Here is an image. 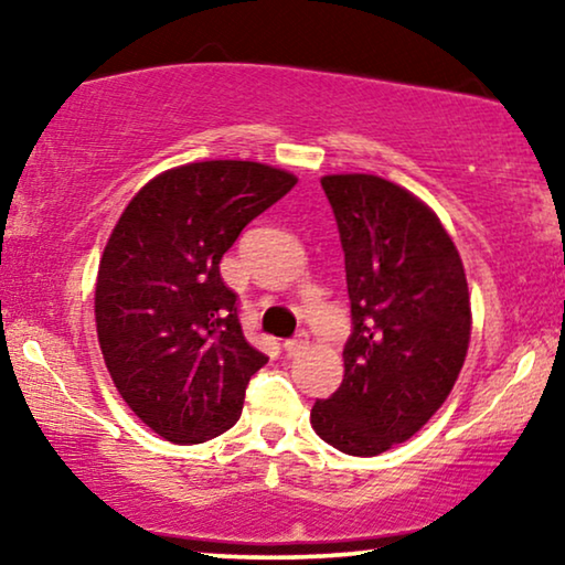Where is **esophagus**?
<instances>
[{
    "label": "esophagus",
    "mask_w": 565,
    "mask_h": 565,
    "mask_svg": "<svg viewBox=\"0 0 565 565\" xmlns=\"http://www.w3.org/2000/svg\"><path fill=\"white\" fill-rule=\"evenodd\" d=\"M282 347H285V352H288V354H298L306 347V337L298 334V337H292V339H285Z\"/></svg>",
    "instance_id": "obj_1"
}]
</instances>
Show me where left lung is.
<instances>
[{
    "label": "left lung",
    "mask_w": 565,
    "mask_h": 565,
    "mask_svg": "<svg viewBox=\"0 0 565 565\" xmlns=\"http://www.w3.org/2000/svg\"><path fill=\"white\" fill-rule=\"evenodd\" d=\"M344 252L352 334L342 385L316 401L323 443L373 458L414 437L450 396L470 342L466 269L419 198L375 174L321 180Z\"/></svg>",
    "instance_id": "obj_1"
}]
</instances>
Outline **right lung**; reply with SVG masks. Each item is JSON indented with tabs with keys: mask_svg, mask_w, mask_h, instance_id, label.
Wrapping results in <instances>:
<instances>
[{
	"mask_svg": "<svg viewBox=\"0 0 565 565\" xmlns=\"http://www.w3.org/2000/svg\"><path fill=\"white\" fill-rule=\"evenodd\" d=\"M298 180L257 161H198L130 200L99 259V350L122 401L174 445L234 427L267 354L244 339L221 259Z\"/></svg>",
	"mask_w": 565,
	"mask_h": 565,
	"instance_id": "add662e5",
	"label": "right lung"
}]
</instances>
